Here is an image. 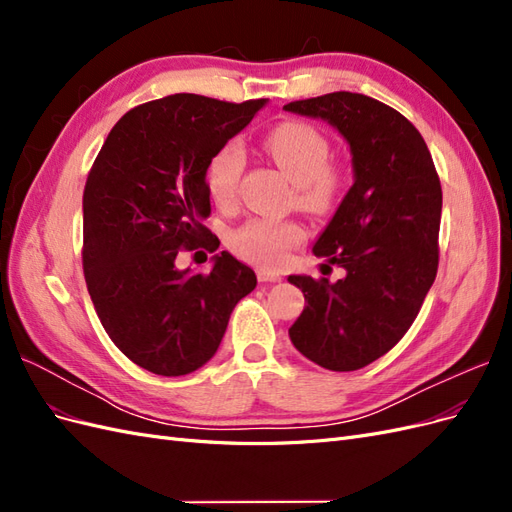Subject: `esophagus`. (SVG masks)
<instances>
[{
  "label": "esophagus",
  "mask_w": 512,
  "mask_h": 512,
  "mask_svg": "<svg viewBox=\"0 0 512 512\" xmlns=\"http://www.w3.org/2000/svg\"><path fill=\"white\" fill-rule=\"evenodd\" d=\"M282 275L271 269H258V282H280Z\"/></svg>",
  "instance_id": "esophagus-1"
}]
</instances>
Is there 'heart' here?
Wrapping results in <instances>:
<instances>
[{"mask_svg": "<svg viewBox=\"0 0 512 512\" xmlns=\"http://www.w3.org/2000/svg\"><path fill=\"white\" fill-rule=\"evenodd\" d=\"M262 147L294 183L297 207L307 213H329L344 192L342 166L329 162V141L303 121H284L262 138ZM243 149L226 143L213 153L205 168V183L215 205L230 207L237 200L243 175ZM305 230L297 222L250 220L232 232V250L265 267H280L288 252L301 245Z\"/></svg>", "mask_w": 512, "mask_h": 512, "instance_id": "1", "label": "heart"}]
</instances>
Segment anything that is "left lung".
Segmentation results:
<instances>
[{
	"mask_svg": "<svg viewBox=\"0 0 512 512\" xmlns=\"http://www.w3.org/2000/svg\"><path fill=\"white\" fill-rule=\"evenodd\" d=\"M284 108L331 123L350 145L354 170L352 188L314 243V254L346 277L331 284L290 275L307 305L288 335L316 365L354 371L406 335L436 280L440 179L421 132L374 98L335 91Z\"/></svg>",
	"mask_w": 512,
	"mask_h": 512,
	"instance_id": "1",
	"label": "left lung"
}]
</instances>
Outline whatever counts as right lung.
<instances>
[{"mask_svg":"<svg viewBox=\"0 0 512 512\" xmlns=\"http://www.w3.org/2000/svg\"><path fill=\"white\" fill-rule=\"evenodd\" d=\"M265 104L196 94L145 102L115 123L89 170V297L113 344L151 374L173 378L203 367L232 309L256 288V273L228 252L213 256L209 273L181 271L175 260L200 245L218 250V237L203 226L211 213L205 168Z\"/></svg>","mask_w":512,"mask_h":512,"instance_id":"right-lung-1","label":"right lung"}]
</instances>
